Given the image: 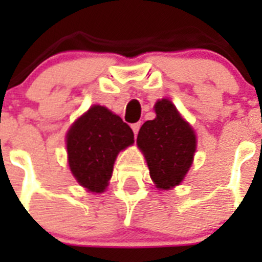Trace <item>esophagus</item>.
Instances as JSON below:
<instances>
[{
  "mask_svg": "<svg viewBox=\"0 0 262 262\" xmlns=\"http://www.w3.org/2000/svg\"><path fill=\"white\" fill-rule=\"evenodd\" d=\"M140 126H142V124H140V122H138V123L131 124V128H133V131H134V134H135V136H138V133H139V128H140Z\"/></svg>",
  "mask_w": 262,
  "mask_h": 262,
  "instance_id": "1",
  "label": "esophagus"
}]
</instances>
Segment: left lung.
Wrapping results in <instances>:
<instances>
[{"label":"left lung","instance_id":"1","mask_svg":"<svg viewBox=\"0 0 262 262\" xmlns=\"http://www.w3.org/2000/svg\"><path fill=\"white\" fill-rule=\"evenodd\" d=\"M156 118L147 120L138 134V147L147 161L157 189L169 190L182 182L196 149L194 129L169 99L155 105Z\"/></svg>","mask_w":262,"mask_h":262}]
</instances>
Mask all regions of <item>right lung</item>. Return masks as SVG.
<instances>
[{"instance_id":"obj_1","label":"right lung","mask_w":262,"mask_h":262,"mask_svg":"<svg viewBox=\"0 0 262 262\" xmlns=\"http://www.w3.org/2000/svg\"><path fill=\"white\" fill-rule=\"evenodd\" d=\"M133 143V129L122 118L105 106L93 105L67 133L72 174L88 191L103 193L118 154Z\"/></svg>"}]
</instances>
